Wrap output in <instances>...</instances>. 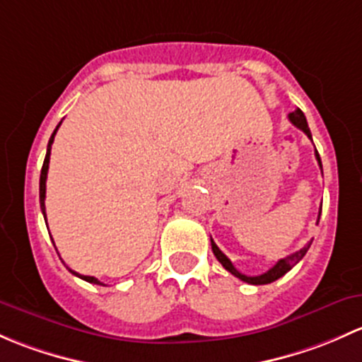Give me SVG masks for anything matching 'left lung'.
<instances>
[{"label": "left lung", "instance_id": "obj_1", "mask_svg": "<svg viewBox=\"0 0 362 362\" xmlns=\"http://www.w3.org/2000/svg\"><path fill=\"white\" fill-rule=\"evenodd\" d=\"M289 120H291V124H293L294 127H298V129H300V130H303V132L307 134V136H308V139H312L310 129H308V124H307V118H305L303 111H301L300 107H296V110H294L293 113H289ZM315 158H317L320 170H322V163H320V156H319V153H317V150H315ZM319 218H320V212H319ZM319 218H317V223H319ZM310 244H312V242H308V244L305 245L303 249H300V251H296V252H293V255L286 256V258L279 259V262L275 263L274 267L270 268V270L264 272V274H262V275H255V277H249V275L240 274V272H238L237 268L233 267V263L230 262V259L226 258V256L223 255L221 251H219V247H218V245L214 244V240H212V238H211L212 252H214V256H216V258H218V262L221 263L223 267H225L226 270L230 272V274L235 275L237 279H240V281L247 282V284H255V286L270 284V282L277 281V279H281L282 275L288 274V272L291 270V268L294 267V264H296L298 262H300V259L303 258L305 255H307V251H308V247H310Z\"/></svg>", "mask_w": 362, "mask_h": 362}]
</instances>
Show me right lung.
I'll list each match as a JSON object with an SVG mask.
<instances>
[{"instance_id":"1","label":"right lung","mask_w":362,"mask_h":362,"mask_svg":"<svg viewBox=\"0 0 362 362\" xmlns=\"http://www.w3.org/2000/svg\"><path fill=\"white\" fill-rule=\"evenodd\" d=\"M62 124V122H61ZM61 124H59L57 127H55L54 134H52L50 141H48V146H47V155H45V162H43V167H42V176H40V206H42V212H43V218H45V223H47V212H45V192H47V174H48V162H50V150H52V143H54V137H55V132H57V129L61 127ZM69 272L73 275H76V277L83 279V281L90 282V284H99V286H104L103 282L98 281L95 277H90V275H80L76 274V272H73L69 268Z\"/></svg>"}]
</instances>
